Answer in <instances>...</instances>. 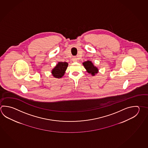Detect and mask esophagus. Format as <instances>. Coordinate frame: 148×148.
I'll return each mask as SVG.
<instances>
[{"label": "esophagus", "mask_w": 148, "mask_h": 148, "mask_svg": "<svg viewBox=\"0 0 148 148\" xmlns=\"http://www.w3.org/2000/svg\"><path fill=\"white\" fill-rule=\"evenodd\" d=\"M72 60L73 62H77V59L76 57H73V58Z\"/></svg>", "instance_id": "esophagus-1"}]
</instances>
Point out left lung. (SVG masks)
Here are the masks:
<instances>
[{
    "label": "left lung",
    "instance_id": "obj_1",
    "mask_svg": "<svg viewBox=\"0 0 148 148\" xmlns=\"http://www.w3.org/2000/svg\"><path fill=\"white\" fill-rule=\"evenodd\" d=\"M83 64L85 68L86 69L87 72L89 74H91L92 75L94 76L95 75V74L97 73V68L94 66L92 62L87 61L84 62Z\"/></svg>",
    "mask_w": 148,
    "mask_h": 148
}]
</instances>
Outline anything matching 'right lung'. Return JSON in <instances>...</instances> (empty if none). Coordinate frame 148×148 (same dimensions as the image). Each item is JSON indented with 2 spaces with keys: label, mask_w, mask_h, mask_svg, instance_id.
Returning <instances> with one entry per match:
<instances>
[{
  "label": "right lung",
  "mask_w": 148,
  "mask_h": 148,
  "mask_svg": "<svg viewBox=\"0 0 148 148\" xmlns=\"http://www.w3.org/2000/svg\"><path fill=\"white\" fill-rule=\"evenodd\" d=\"M68 63L66 62H59L52 70V73L56 78H61L64 75L65 71L67 69Z\"/></svg>",
  "instance_id": "1"
}]
</instances>
